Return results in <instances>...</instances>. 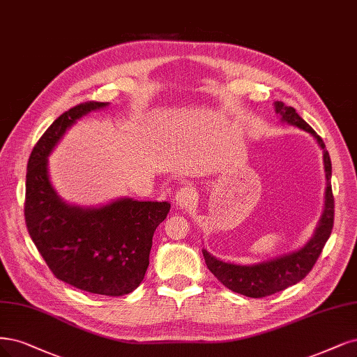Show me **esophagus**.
I'll return each instance as SVG.
<instances>
[{"instance_id": "1", "label": "esophagus", "mask_w": 357, "mask_h": 357, "mask_svg": "<svg viewBox=\"0 0 357 357\" xmlns=\"http://www.w3.org/2000/svg\"><path fill=\"white\" fill-rule=\"evenodd\" d=\"M176 205L180 208H188L195 202V192L189 184H181L176 192Z\"/></svg>"}]
</instances>
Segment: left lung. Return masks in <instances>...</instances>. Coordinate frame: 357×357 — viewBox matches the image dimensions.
<instances>
[{"label":"left lung","instance_id":"left-lung-1","mask_svg":"<svg viewBox=\"0 0 357 357\" xmlns=\"http://www.w3.org/2000/svg\"><path fill=\"white\" fill-rule=\"evenodd\" d=\"M275 109L278 114L282 115V121L310 132L319 143V146L324 149V162L326 173L325 210L321 221H319V226L316 227L313 238L305 243V247L300 251L275 258V260L254 266H238L220 261L208 251H202L206 267L210 268V272L221 284L233 292L242 294V296L251 298H263L272 296V294L298 284L301 279L309 275L314 263L317 261L319 255H321L328 238L331 236V231H333L334 226V195L333 188H331V169H333V167H331V158L328 151L325 149L324 140L317 136L316 131L307 124L294 107L285 106V103L282 102H276Z\"/></svg>","mask_w":357,"mask_h":357}]
</instances>
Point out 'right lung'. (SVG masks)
Listing matches in <instances>:
<instances>
[{
    "label": "right lung",
    "mask_w": 357,
    "mask_h": 357,
    "mask_svg": "<svg viewBox=\"0 0 357 357\" xmlns=\"http://www.w3.org/2000/svg\"><path fill=\"white\" fill-rule=\"evenodd\" d=\"M105 106L85 102L70 107L36 142L28 161L24 223L57 279L85 292L119 297L142 284L153 233L167 218L169 204L127 198L102 208L72 206L56 195L47 173V156L65 131Z\"/></svg>",
    "instance_id": "add662e5"
}]
</instances>
